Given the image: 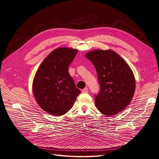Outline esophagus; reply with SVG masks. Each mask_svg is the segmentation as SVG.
<instances>
[{
    "label": "esophagus",
    "instance_id": "34e87169",
    "mask_svg": "<svg viewBox=\"0 0 159 159\" xmlns=\"http://www.w3.org/2000/svg\"><path fill=\"white\" fill-rule=\"evenodd\" d=\"M88 91H89V89H88L87 88H85L84 89H83L82 92H83V93H87V92H88Z\"/></svg>",
    "mask_w": 159,
    "mask_h": 159
}]
</instances>
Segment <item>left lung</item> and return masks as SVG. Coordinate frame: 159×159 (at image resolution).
Returning a JSON list of instances; mask_svg holds the SVG:
<instances>
[{
    "instance_id": "1",
    "label": "left lung",
    "mask_w": 159,
    "mask_h": 159,
    "mask_svg": "<svg viewBox=\"0 0 159 159\" xmlns=\"http://www.w3.org/2000/svg\"><path fill=\"white\" fill-rule=\"evenodd\" d=\"M85 57L94 65L98 75L100 91L94 95L97 108L107 116L117 114L134 96L135 80L132 70L111 50H94Z\"/></svg>"
}]
</instances>
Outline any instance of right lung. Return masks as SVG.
I'll return each instance as SVG.
<instances>
[{
	"label": "right lung",
	"mask_w": 159,
	"mask_h": 159,
	"mask_svg": "<svg viewBox=\"0 0 159 159\" xmlns=\"http://www.w3.org/2000/svg\"><path fill=\"white\" fill-rule=\"evenodd\" d=\"M78 50L58 48L40 65L33 80V91L39 105L55 116L67 113L81 92L69 73Z\"/></svg>",
	"instance_id": "1"
}]
</instances>
